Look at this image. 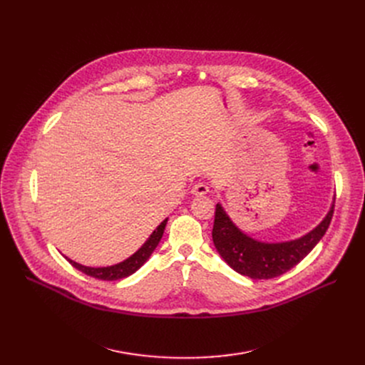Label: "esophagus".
Listing matches in <instances>:
<instances>
[{
  "instance_id": "esophagus-1",
  "label": "esophagus",
  "mask_w": 365,
  "mask_h": 365,
  "mask_svg": "<svg viewBox=\"0 0 365 365\" xmlns=\"http://www.w3.org/2000/svg\"><path fill=\"white\" fill-rule=\"evenodd\" d=\"M208 186L204 185V183H197L194 187H192V195L195 197H202V195H207L208 194Z\"/></svg>"
}]
</instances>
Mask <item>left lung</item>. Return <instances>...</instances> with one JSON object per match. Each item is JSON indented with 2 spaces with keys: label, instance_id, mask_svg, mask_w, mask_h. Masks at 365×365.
I'll return each instance as SVG.
<instances>
[{
  "label": "left lung",
  "instance_id": "obj_1",
  "mask_svg": "<svg viewBox=\"0 0 365 365\" xmlns=\"http://www.w3.org/2000/svg\"><path fill=\"white\" fill-rule=\"evenodd\" d=\"M334 212V201L329 213L312 231L300 238L282 242H263L252 238L227 216L222 204H216L213 242L222 259L232 269L253 279H269L290 271L308 256L327 231Z\"/></svg>",
  "mask_w": 365,
  "mask_h": 365
}]
</instances>
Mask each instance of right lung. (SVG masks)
<instances>
[{"instance_id":"right-lung-1","label":"right lung","mask_w":365,"mask_h":365,"mask_svg":"<svg viewBox=\"0 0 365 365\" xmlns=\"http://www.w3.org/2000/svg\"><path fill=\"white\" fill-rule=\"evenodd\" d=\"M167 220H163L155 231L150 234V237L145 241V244L139 248V250L131 255L130 257H127L125 260L117 263V264H112V266H105V267H91V266H84L81 263H76L73 260H71L69 257H65L73 267L76 269L81 271L83 274L93 277V278H98V279H103V281H115V279H121L125 277H130L131 274L136 272L139 267L150 257V255L155 250L157 245L160 244L163 234H164V229L167 225Z\"/></svg>"}]
</instances>
